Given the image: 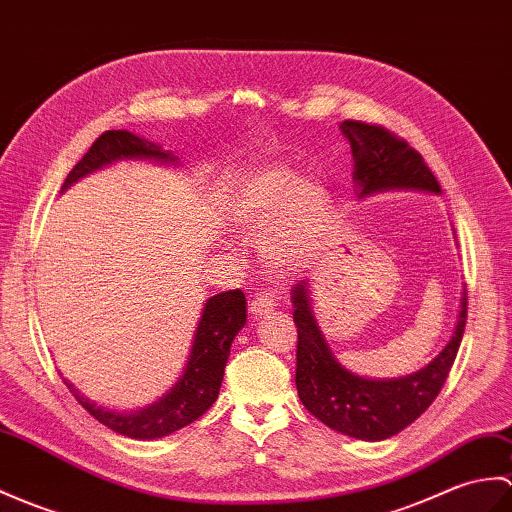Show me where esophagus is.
Returning <instances> with one entry per match:
<instances>
[{
	"instance_id": "esophagus-1",
	"label": "esophagus",
	"mask_w": 512,
	"mask_h": 512,
	"mask_svg": "<svg viewBox=\"0 0 512 512\" xmlns=\"http://www.w3.org/2000/svg\"><path fill=\"white\" fill-rule=\"evenodd\" d=\"M275 307H277V303H275V299H272V294H268V292H259L253 296L251 301H248V310H251L253 318L266 316L275 310Z\"/></svg>"
}]
</instances>
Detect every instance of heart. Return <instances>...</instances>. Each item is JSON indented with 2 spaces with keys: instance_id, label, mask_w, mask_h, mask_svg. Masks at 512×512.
<instances>
[{
  "instance_id": "heart-1",
  "label": "heart",
  "mask_w": 512,
  "mask_h": 512,
  "mask_svg": "<svg viewBox=\"0 0 512 512\" xmlns=\"http://www.w3.org/2000/svg\"><path fill=\"white\" fill-rule=\"evenodd\" d=\"M329 198L314 181H299L290 168L268 165L246 176L233 198L237 227L264 231V251L275 261L299 259L323 227Z\"/></svg>"
}]
</instances>
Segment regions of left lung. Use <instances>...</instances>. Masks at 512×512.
Wrapping results in <instances>:
<instances>
[{
    "instance_id": "1",
    "label": "left lung",
    "mask_w": 512,
    "mask_h": 512,
    "mask_svg": "<svg viewBox=\"0 0 512 512\" xmlns=\"http://www.w3.org/2000/svg\"><path fill=\"white\" fill-rule=\"evenodd\" d=\"M342 135L349 139L355 170L353 181L360 198L395 189L441 194L436 176L408 141L384 126L344 120ZM296 344V390L303 406L318 421L344 436L360 441H384L406 430L432 406L454 366L467 325V288L462 292L460 314L447 347L421 371L395 379H368L344 368L318 329L310 305V283L292 288Z\"/></svg>"
}]
</instances>
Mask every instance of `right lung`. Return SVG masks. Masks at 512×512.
<instances>
[{
	"instance_id": "1",
	"label": "right lung",
	"mask_w": 512,
	"mask_h": 512,
	"mask_svg": "<svg viewBox=\"0 0 512 512\" xmlns=\"http://www.w3.org/2000/svg\"><path fill=\"white\" fill-rule=\"evenodd\" d=\"M120 159H152L161 163H176L172 152L163 150L154 141L137 137L128 133V130H106V133L93 141V146L74 165V170L67 174L63 189L80 181L82 176ZM244 325L246 299L242 290L220 292L207 299L183 375L178 377V382L170 388V392H165L159 401H154L152 406L144 410H106L102 406H95L85 395H80V390L74 388V384H69L65 377L63 382L67 384L71 395L78 399L80 406L93 419L109 427V430L128 438H139V441L168 436L200 419L213 406V401L218 399L224 366H227L231 353V342Z\"/></svg>"
}]
</instances>
